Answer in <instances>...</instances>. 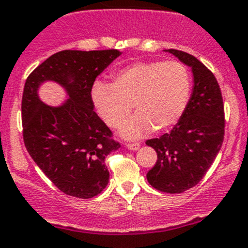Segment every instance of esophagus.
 I'll list each match as a JSON object with an SVG mask.
<instances>
[{"instance_id":"1","label":"esophagus","mask_w":248,"mask_h":248,"mask_svg":"<svg viewBox=\"0 0 248 248\" xmlns=\"http://www.w3.org/2000/svg\"><path fill=\"white\" fill-rule=\"evenodd\" d=\"M126 147H128L129 150H138L140 147V144L139 142H130V144L126 145Z\"/></svg>"}]
</instances>
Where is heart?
I'll return each mask as SVG.
<instances>
[{
    "mask_svg": "<svg viewBox=\"0 0 248 248\" xmlns=\"http://www.w3.org/2000/svg\"><path fill=\"white\" fill-rule=\"evenodd\" d=\"M190 75L179 61H140L117 70L113 82L96 81L91 97L107 125H122L133 109L138 113L124 124L122 134L134 139L152 128L174 125L190 96Z\"/></svg>",
    "mask_w": 248,
    "mask_h": 248,
    "instance_id": "b5f03b06",
    "label": "heart"
}]
</instances>
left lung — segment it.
<instances>
[{"label":"left lung","mask_w":248,"mask_h":248,"mask_svg":"<svg viewBox=\"0 0 248 248\" xmlns=\"http://www.w3.org/2000/svg\"><path fill=\"white\" fill-rule=\"evenodd\" d=\"M166 51L192 67L194 86L173 129L146 141L157 154L146 178L157 190L176 194L198 185L210 169L224 141L225 115L221 91L213 72L190 54L176 49Z\"/></svg>","instance_id":"8db88e82"}]
</instances>
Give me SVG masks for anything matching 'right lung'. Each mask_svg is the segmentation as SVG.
Segmentation results:
<instances>
[{
    "mask_svg": "<svg viewBox=\"0 0 248 248\" xmlns=\"http://www.w3.org/2000/svg\"><path fill=\"white\" fill-rule=\"evenodd\" d=\"M120 51L62 50L47 58L28 76L22 97L23 140L45 176L65 194L88 199L107 187V155L120 147L106 123L93 110L91 90ZM53 80L69 99L59 107L43 104L42 83Z\"/></svg>",
    "mask_w": 248,
    "mask_h": 248,
    "instance_id": "right-lung-1",
    "label": "right lung"
}]
</instances>
